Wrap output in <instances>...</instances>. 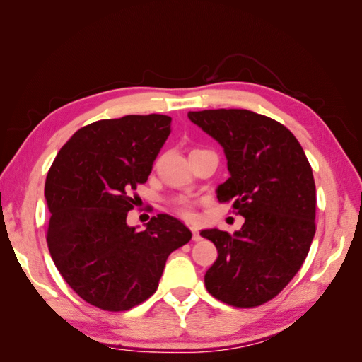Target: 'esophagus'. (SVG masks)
Listing matches in <instances>:
<instances>
[{
  "label": "esophagus",
  "instance_id": "1",
  "mask_svg": "<svg viewBox=\"0 0 362 362\" xmlns=\"http://www.w3.org/2000/svg\"><path fill=\"white\" fill-rule=\"evenodd\" d=\"M191 232H193V240L194 241H201L202 240V235L199 233V228L197 227H191Z\"/></svg>",
  "mask_w": 362,
  "mask_h": 362
}]
</instances>
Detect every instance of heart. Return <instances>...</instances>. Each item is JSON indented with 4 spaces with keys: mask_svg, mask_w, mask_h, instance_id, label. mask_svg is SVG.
<instances>
[{
    "mask_svg": "<svg viewBox=\"0 0 362 362\" xmlns=\"http://www.w3.org/2000/svg\"><path fill=\"white\" fill-rule=\"evenodd\" d=\"M177 211H179L183 218L193 219L194 218V210L188 202H179L177 204Z\"/></svg>",
    "mask_w": 362,
    "mask_h": 362,
    "instance_id": "obj_1",
    "label": "heart"
}]
</instances>
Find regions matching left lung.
Wrapping results in <instances>:
<instances>
[{
    "label": "left lung",
    "instance_id": "8db88e82",
    "mask_svg": "<svg viewBox=\"0 0 362 362\" xmlns=\"http://www.w3.org/2000/svg\"><path fill=\"white\" fill-rule=\"evenodd\" d=\"M191 122L214 138L230 177L216 189L244 218L233 235L218 228L201 235L218 258L205 274L213 297L236 308L274 298L308 255L316 233V185L297 138L280 122L244 109L188 112Z\"/></svg>",
    "mask_w": 362,
    "mask_h": 362
}]
</instances>
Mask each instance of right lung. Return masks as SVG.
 <instances>
[{
	"label": "right lung",
	"instance_id": "add662e5",
	"mask_svg": "<svg viewBox=\"0 0 362 362\" xmlns=\"http://www.w3.org/2000/svg\"><path fill=\"white\" fill-rule=\"evenodd\" d=\"M169 134L171 118L157 113L91 122L65 143L46 175L54 264L101 310L126 311L149 298L169 253L191 240L169 214L152 216L143 232L126 222L132 191L148 180Z\"/></svg>",
	"mask_w": 362,
	"mask_h": 362
}]
</instances>
